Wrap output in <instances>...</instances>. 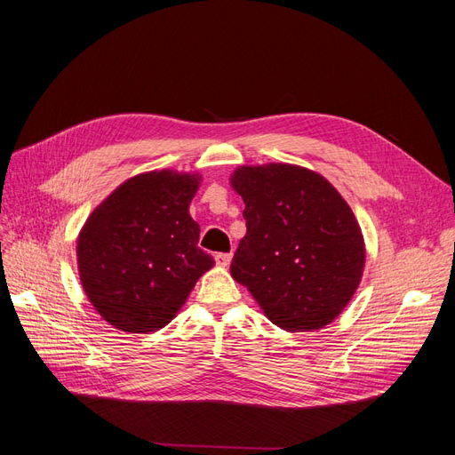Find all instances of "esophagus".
<instances>
[{"instance_id": "obj_1", "label": "esophagus", "mask_w": 455, "mask_h": 455, "mask_svg": "<svg viewBox=\"0 0 455 455\" xmlns=\"http://www.w3.org/2000/svg\"><path fill=\"white\" fill-rule=\"evenodd\" d=\"M214 259H216L218 266L228 267L231 264V252H220V254L214 256Z\"/></svg>"}]
</instances>
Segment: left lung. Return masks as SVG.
<instances>
[{
  "label": "left lung",
  "instance_id": "1",
  "mask_svg": "<svg viewBox=\"0 0 455 455\" xmlns=\"http://www.w3.org/2000/svg\"><path fill=\"white\" fill-rule=\"evenodd\" d=\"M246 235L231 277L286 332L332 323L359 288L366 249L359 222L326 178L288 163L239 167Z\"/></svg>",
  "mask_w": 455,
  "mask_h": 455
}]
</instances>
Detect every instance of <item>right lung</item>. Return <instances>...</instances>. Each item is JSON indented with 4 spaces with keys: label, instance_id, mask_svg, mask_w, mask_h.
<instances>
[{
    "label": "right lung",
    "instance_id": "add662e5",
    "mask_svg": "<svg viewBox=\"0 0 455 455\" xmlns=\"http://www.w3.org/2000/svg\"><path fill=\"white\" fill-rule=\"evenodd\" d=\"M199 174L151 171L114 189L87 218L77 237L84 291L104 321L131 334L167 326L204 271L199 224L189 203Z\"/></svg>",
    "mask_w": 455,
    "mask_h": 455
}]
</instances>
